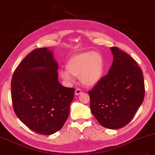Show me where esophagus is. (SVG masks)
I'll return each instance as SVG.
<instances>
[{"instance_id": "1", "label": "esophagus", "mask_w": 155, "mask_h": 155, "mask_svg": "<svg viewBox=\"0 0 155 155\" xmlns=\"http://www.w3.org/2000/svg\"><path fill=\"white\" fill-rule=\"evenodd\" d=\"M81 93H82V91L80 88H76V91H75V94H76V96L81 94Z\"/></svg>"}]
</instances>
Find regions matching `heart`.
<instances>
[{"label": "heart", "mask_w": 155, "mask_h": 155, "mask_svg": "<svg viewBox=\"0 0 155 155\" xmlns=\"http://www.w3.org/2000/svg\"><path fill=\"white\" fill-rule=\"evenodd\" d=\"M65 67L67 70H61L59 72L63 79L72 81L74 77H79L83 85L92 87L96 85L103 76L104 59L97 51H84L70 57Z\"/></svg>", "instance_id": "heart-1"}]
</instances>
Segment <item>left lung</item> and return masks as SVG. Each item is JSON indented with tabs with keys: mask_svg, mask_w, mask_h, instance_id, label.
Returning <instances> with one entry per match:
<instances>
[{
	"mask_svg": "<svg viewBox=\"0 0 155 155\" xmlns=\"http://www.w3.org/2000/svg\"><path fill=\"white\" fill-rule=\"evenodd\" d=\"M113 62L108 74L88 91L91 110L104 127H123L133 119L145 96L142 70L117 47H111Z\"/></svg>",
	"mask_w": 155,
	"mask_h": 155,
	"instance_id": "1",
	"label": "left lung"
}]
</instances>
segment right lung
<instances>
[{
    "label": "right lung",
    "mask_w": 155,
    "mask_h": 155,
    "mask_svg": "<svg viewBox=\"0 0 155 155\" xmlns=\"http://www.w3.org/2000/svg\"><path fill=\"white\" fill-rule=\"evenodd\" d=\"M58 64L47 48H37L22 60L11 83L13 110L31 130L49 135L62 128L70 112L74 88L58 81Z\"/></svg>",
    "instance_id": "obj_1"
}]
</instances>
